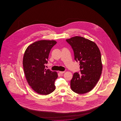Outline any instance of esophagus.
Instances as JSON below:
<instances>
[{"label":"esophagus","mask_w":121,"mask_h":121,"mask_svg":"<svg viewBox=\"0 0 121 121\" xmlns=\"http://www.w3.org/2000/svg\"><path fill=\"white\" fill-rule=\"evenodd\" d=\"M64 72V71H59V73L60 74H63Z\"/></svg>","instance_id":"obj_1"}]
</instances>
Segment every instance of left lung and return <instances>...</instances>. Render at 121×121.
<instances>
[{"instance_id":"1","label":"left lung","mask_w":121,"mask_h":121,"mask_svg":"<svg viewBox=\"0 0 121 121\" xmlns=\"http://www.w3.org/2000/svg\"><path fill=\"white\" fill-rule=\"evenodd\" d=\"M74 52V59L79 61L80 72H76L70 81L71 89L78 94L90 91L100 79L103 65L100 52L94 42L80 36L66 40Z\"/></svg>"}]
</instances>
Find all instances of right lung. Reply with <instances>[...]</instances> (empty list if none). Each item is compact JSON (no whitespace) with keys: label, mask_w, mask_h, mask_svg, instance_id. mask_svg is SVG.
Returning a JSON list of instances; mask_svg holds the SVG:
<instances>
[{"label":"right lung","mask_w":121,"mask_h":121,"mask_svg":"<svg viewBox=\"0 0 121 121\" xmlns=\"http://www.w3.org/2000/svg\"><path fill=\"white\" fill-rule=\"evenodd\" d=\"M57 42L41 40L31 44L23 56V66L28 84L35 92L46 95L55 89L54 82L58 77L55 71L45 68L49 53Z\"/></svg>","instance_id":"add662e5"}]
</instances>
